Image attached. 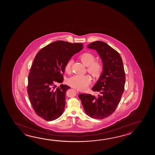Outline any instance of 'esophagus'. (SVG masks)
<instances>
[{"instance_id": "obj_1", "label": "esophagus", "mask_w": 155, "mask_h": 155, "mask_svg": "<svg viewBox=\"0 0 155 155\" xmlns=\"http://www.w3.org/2000/svg\"><path fill=\"white\" fill-rule=\"evenodd\" d=\"M76 92H77L78 94H81L82 92V91H80V90H76Z\"/></svg>"}]
</instances>
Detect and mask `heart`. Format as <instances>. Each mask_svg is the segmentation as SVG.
<instances>
[{
	"mask_svg": "<svg viewBox=\"0 0 155 155\" xmlns=\"http://www.w3.org/2000/svg\"><path fill=\"white\" fill-rule=\"evenodd\" d=\"M79 59L82 64L87 66V71L94 78H99L104 69V64L101 60H95V55L93 53L85 52L80 54ZM72 61L69 60L66 63L64 70L68 74L71 72ZM91 83V79L87 75H75L67 80V84L75 89L83 90L86 89Z\"/></svg>",
	"mask_w": 155,
	"mask_h": 155,
	"instance_id": "heart-1",
	"label": "heart"
}]
</instances>
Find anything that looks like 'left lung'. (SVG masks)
<instances>
[{"label":"left lung","mask_w":155,"mask_h":155,"mask_svg":"<svg viewBox=\"0 0 155 155\" xmlns=\"http://www.w3.org/2000/svg\"><path fill=\"white\" fill-rule=\"evenodd\" d=\"M87 47L99 53L104 69L92 88L93 91L99 92L98 95L81 94L78 96L87 115L104 119L112 114L119 105L125 89V73L120 55L106 43L96 41Z\"/></svg>","instance_id":"8db88e82"}]
</instances>
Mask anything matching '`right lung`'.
Instances as JSON below:
<instances>
[{
  "label": "right lung",
  "instance_id": "add662e5",
  "mask_svg": "<svg viewBox=\"0 0 155 155\" xmlns=\"http://www.w3.org/2000/svg\"><path fill=\"white\" fill-rule=\"evenodd\" d=\"M83 48L82 43L58 40L43 48L37 53L28 75L27 92L38 115L53 121L63 114L65 95L69 86L55 84L64 80V67L71 56Z\"/></svg>",
  "mask_w": 155,
  "mask_h": 155
}]
</instances>
